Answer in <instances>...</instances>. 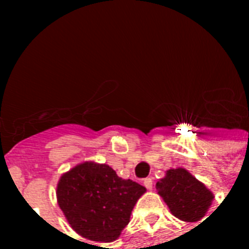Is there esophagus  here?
Segmentation results:
<instances>
[{
	"label": "esophagus",
	"instance_id": "esophagus-1",
	"mask_svg": "<svg viewBox=\"0 0 249 249\" xmlns=\"http://www.w3.org/2000/svg\"><path fill=\"white\" fill-rule=\"evenodd\" d=\"M143 185L147 187L148 190L152 189V178L151 177H147L143 179Z\"/></svg>",
	"mask_w": 249,
	"mask_h": 249
}]
</instances>
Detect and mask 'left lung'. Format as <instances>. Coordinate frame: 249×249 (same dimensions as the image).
I'll use <instances>...</instances> for the list:
<instances>
[{"instance_id": "obj_1", "label": "left lung", "mask_w": 249, "mask_h": 249, "mask_svg": "<svg viewBox=\"0 0 249 249\" xmlns=\"http://www.w3.org/2000/svg\"><path fill=\"white\" fill-rule=\"evenodd\" d=\"M156 190L170 212L182 221L195 222L204 217L213 194L183 168L170 169L156 182Z\"/></svg>"}]
</instances>
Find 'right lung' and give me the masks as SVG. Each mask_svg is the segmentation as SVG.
Wrapping results in <instances>:
<instances>
[{"label": "right lung", "mask_w": 249, "mask_h": 249, "mask_svg": "<svg viewBox=\"0 0 249 249\" xmlns=\"http://www.w3.org/2000/svg\"><path fill=\"white\" fill-rule=\"evenodd\" d=\"M143 186L123 179L106 164L84 163L63 174L56 187L60 209L77 234L94 242H112L129 224Z\"/></svg>", "instance_id": "1"}]
</instances>
